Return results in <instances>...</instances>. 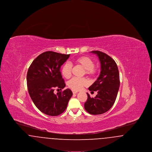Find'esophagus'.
<instances>
[{"label":"esophagus","instance_id":"obj_1","mask_svg":"<svg viewBox=\"0 0 152 152\" xmlns=\"http://www.w3.org/2000/svg\"><path fill=\"white\" fill-rule=\"evenodd\" d=\"M72 92L73 94H76L78 92L77 91H72Z\"/></svg>","mask_w":152,"mask_h":152}]
</instances>
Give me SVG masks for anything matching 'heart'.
I'll use <instances>...</instances> for the list:
<instances>
[{
	"instance_id": "heart-1",
	"label": "heart",
	"mask_w": 152,
	"mask_h": 152,
	"mask_svg": "<svg viewBox=\"0 0 152 152\" xmlns=\"http://www.w3.org/2000/svg\"><path fill=\"white\" fill-rule=\"evenodd\" d=\"M76 65L82 66L85 71L86 74L90 77H94L97 73V69L94 67V61L93 59L87 56H83L74 60ZM72 65L69 63L66 62L61 67V72L65 79H69L72 75ZM89 84L88 80L85 78L73 77L68 83V86L73 91H77L84 87L88 86Z\"/></svg>"
}]
</instances>
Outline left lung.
<instances>
[{
  "label": "left lung",
  "instance_id": "left-lung-1",
  "mask_svg": "<svg viewBox=\"0 0 152 152\" xmlns=\"http://www.w3.org/2000/svg\"><path fill=\"white\" fill-rule=\"evenodd\" d=\"M91 52L99 58L101 72L97 80L88 88L91 92L96 91L97 94L91 97L87 93L84 108L91 115H101L108 111L115 102L120 87L119 72L115 60L107 54L99 51Z\"/></svg>",
  "mask_w": 152,
  "mask_h": 152
}]
</instances>
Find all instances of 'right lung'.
Returning <instances> with one entry per match:
<instances>
[{
  "mask_svg": "<svg viewBox=\"0 0 152 152\" xmlns=\"http://www.w3.org/2000/svg\"><path fill=\"white\" fill-rule=\"evenodd\" d=\"M70 55L47 51L39 55L29 66L27 84L29 96L39 110L47 115L58 116L65 111L72 92L66 89L56 94L55 88L65 87L60 67Z\"/></svg>",
  "mask_w": 152,
  "mask_h": 152,
  "instance_id": "obj_1",
  "label": "right lung"
}]
</instances>
